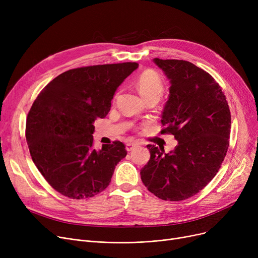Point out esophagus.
I'll list each match as a JSON object with an SVG mask.
<instances>
[{
  "label": "esophagus",
  "instance_id": "1",
  "mask_svg": "<svg viewBox=\"0 0 258 258\" xmlns=\"http://www.w3.org/2000/svg\"><path fill=\"white\" fill-rule=\"evenodd\" d=\"M138 145V143L137 142H128V143H126L125 144V147H126V151L127 152H131V151H133L135 147H136Z\"/></svg>",
  "mask_w": 258,
  "mask_h": 258
}]
</instances>
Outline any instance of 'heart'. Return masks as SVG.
<instances>
[{
	"mask_svg": "<svg viewBox=\"0 0 258 258\" xmlns=\"http://www.w3.org/2000/svg\"><path fill=\"white\" fill-rule=\"evenodd\" d=\"M136 86L143 98L151 96H157L160 98L164 90L163 81L157 73L153 71L143 72L138 77Z\"/></svg>",
	"mask_w": 258,
	"mask_h": 258,
	"instance_id": "b5f03b06",
	"label": "heart"
}]
</instances>
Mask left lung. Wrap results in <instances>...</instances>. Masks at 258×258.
Returning <instances> with one entry per match:
<instances>
[{
	"mask_svg": "<svg viewBox=\"0 0 258 258\" xmlns=\"http://www.w3.org/2000/svg\"><path fill=\"white\" fill-rule=\"evenodd\" d=\"M169 79L168 100L162 112L161 134H172L178 145L148 144L151 159L141 169L148 190L164 201H183L202 190L219 171L229 146L231 115L214 78L196 64L154 58Z\"/></svg>",
	"mask_w": 258,
	"mask_h": 258,
	"instance_id": "1",
	"label": "left lung"
}]
</instances>
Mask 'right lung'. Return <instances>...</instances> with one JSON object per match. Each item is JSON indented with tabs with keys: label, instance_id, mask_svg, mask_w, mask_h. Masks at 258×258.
<instances>
[{
	"label": "right lung",
	"instance_id": "1",
	"mask_svg": "<svg viewBox=\"0 0 258 258\" xmlns=\"http://www.w3.org/2000/svg\"><path fill=\"white\" fill-rule=\"evenodd\" d=\"M137 62L83 67L61 73L34 100L26 121V140L35 166L64 197L87 199L108 186L126 156L114 141L93 147L94 122L111 110L117 88Z\"/></svg>",
	"mask_w": 258,
	"mask_h": 258
}]
</instances>
